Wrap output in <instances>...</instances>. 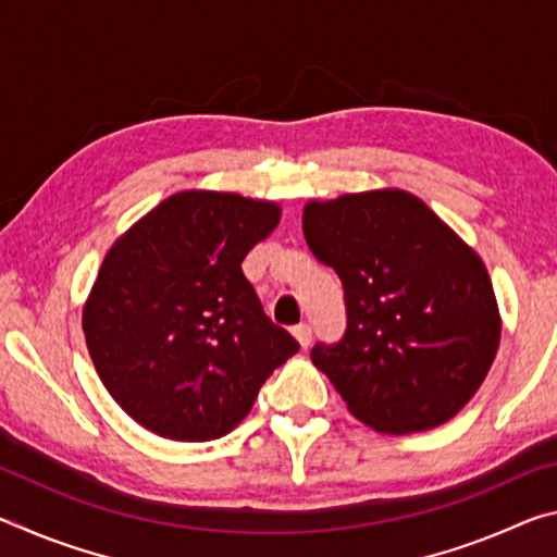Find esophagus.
I'll use <instances>...</instances> for the list:
<instances>
[{"label": "esophagus", "mask_w": 557, "mask_h": 557, "mask_svg": "<svg viewBox=\"0 0 557 557\" xmlns=\"http://www.w3.org/2000/svg\"><path fill=\"white\" fill-rule=\"evenodd\" d=\"M292 334H295V338H297L301 348H307L309 344H312V326H309V324H297L295 329H292Z\"/></svg>", "instance_id": "obj_1"}]
</instances>
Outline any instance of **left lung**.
<instances>
[{
  "instance_id": "1",
  "label": "left lung",
  "mask_w": 557,
  "mask_h": 557,
  "mask_svg": "<svg viewBox=\"0 0 557 557\" xmlns=\"http://www.w3.org/2000/svg\"><path fill=\"white\" fill-rule=\"evenodd\" d=\"M309 250L344 285L346 332L312 361L358 420L388 435L437 428L492 369L502 317L476 256L400 188L309 201Z\"/></svg>"
}]
</instances>
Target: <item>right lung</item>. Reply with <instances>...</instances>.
Returning <instances> with one entry per match:
<instances>
[{
	"instance_id": "add662e5",
	"label": "right lung",
	"mask_w": 557,
	"mask_h": 557,
	"mask_svg": "<svg viewBox=\"0 0 557 557\" xmlns=\"http://www.w3.org/2000/svg\"><path fill=\"white\" fill-rule=\"evenodd\" d=\"M277 223L272 201L178 191L108 250L83 332L102 385L154 435H228L270 373L299 351L240 268Z\"/></svg>"
}]
</instances>
